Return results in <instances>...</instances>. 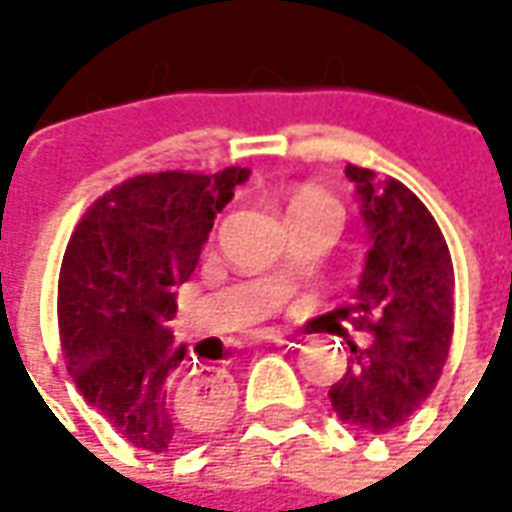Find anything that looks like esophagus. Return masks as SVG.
I'll return each mask as SVG.
<instances>
[{"mask_svg":"<svg viewBox=\"0 0 512 512\" xmlns=\"http://www.w3.org/2000/svg\"><path fill=\"white\" fill-rule=\"evenodd\" d=\"M263 340H266V343H285V334L277 332V329H271V332L263 334Z\"/></svg>","mask_w":512,"mask_h":512,"instance_id":"obj_1","label":"esophagus"}]
</instances>
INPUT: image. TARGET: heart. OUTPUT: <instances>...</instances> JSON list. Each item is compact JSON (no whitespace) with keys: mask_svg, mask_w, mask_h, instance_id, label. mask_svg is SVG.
I'll use <instances>...</instances> for the list:
<instances>
[{"mask_svg":"<svg viewBox=\"0 0 512 512\" xmlns=\"http://www.w3.org/2000/svg\"><path fill=\"white\" fill-rule=\"evenodd\" d=\"M285 205V216H288L290 227H307V224H326L334 233L343 227V208L334 200L329 191L312 183H301L282 197Z\"/></svg>","mask_w":512,"mask_h":512,"instance_id":"heart-1","label":"heart"}]
</instances>
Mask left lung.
Instances as JSON below:
<instances>
[{
  "mask_svg": "<svg viewBox=\"0 0 512 512\" xmlns=\"http://www.w3.org/2000/svg\"><path fill=\"white\" fill-rule=\"evenodd\" d=\"M345 175L365 202L373 246L343 318L373 340L367 348L348 343V370L329 400L343 422L386 436L439 384L452 343L455 271L439 224L414 191L356 164Z\"/></svg>",
  "mask_w": 512,
  "mask_h": 512,
  "instance_id": "8db88e82",
  "label": "left lung"
}]
</instances>
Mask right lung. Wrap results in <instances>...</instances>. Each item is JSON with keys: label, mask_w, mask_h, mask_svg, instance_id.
Returning a JSON list of instances; mask_svg holds the SVG:
<instances>
[{"label": "right lung", "mask_w": 512, "mask_h": 512, "mask_svg": "<svg viewBox=\"0 0 512 512\" xmlns=\"http://www.w3.org/2000/svg\"><path fill=\"white\" fill-rule=\"evenodd\" d=\"M246 178L244 167L134 175L98 197L68 241L57 285L68 376L139 450H183L227 414L230 381L189 376L169 321L216 213Z\"/></svg>", "instance_id": "add662e5"}]
</instances>
